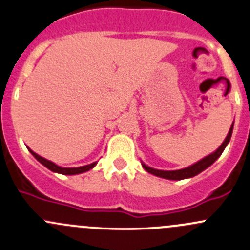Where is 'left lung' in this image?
<instances>
[{
    "mask_svg": "<svg viewBox=\"0 0 250 250\" xmlns=\"http://www.w3.org/2000/svg\"><path fill=\"white\" fill-rule=\"evenodd\" d=\"M232 129H233V123L231 125L229 133H228L227 138H225V140L223 141L222 145L218 147L213 153L208 154V156L205 157V158H202L201 160H199V162L195 163V164L190 165V167H185V169H181V170H170V171H167V170L153 169V167H147L146 164H144L143 163V167L147 172L152 173V175L154 176H158V177L167 178V180H185V178L194 177V176L199 175V173L204 171V170H206L208 167H211L215 160L219 158L220 154L223 153L225 147H227L228 144H229L231 135H232Z\"/></svg>",
    "mask_w": 250,
    "mask_h": 250,
    "instance_id": "left-lung-1",
    "label": "left lung"
}]
</instances>
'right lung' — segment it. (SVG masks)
<instances>
[{"label":"right lung","mask_w":250,"mask_h":250,"mask_svg":"<svg viewBox=\"0 0 250 250\" xmlns=\"http://www.w3.org/2000/svg\"><path fill=\"white\" fill-rule=\"evenodd\" d=\"M28 151L32 153V156L35 157V158L38 160L39 163H42V164L44 165L45 167H48L49 170H51L52 172H57V173H62V175H78V173H83V172H86L88 171V170H91L92 167H96L97 162L92 163V164H88V165H85V167H59V165H56L55 163L50 162V160L43 158V157L38 156V154L35 153V152L32 151L31 148H28Z\"/></svg>","instance_id":"obj_1"}]
</instances>
